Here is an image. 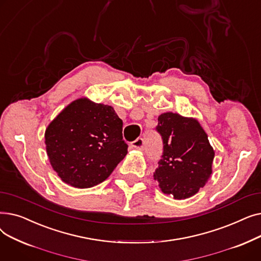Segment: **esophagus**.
<instances>
[{
    "instance_id": "1",
    "label": "esophagus",
    "mask_w": 261,
    "mask_h": 261,
    "mask_svg": "<svg viewBox=\"0 0 261 261\" xmlns=\"http://www.w3.org/2000/svg\"><path fill=\"white\" fill-rule=\"evenodd\" d=\"M131 146L134 148V149H138V150H143L144 147H145V142L142 138H139L136 139L134 142H132Z\"/></svg>"
}]
</instances>
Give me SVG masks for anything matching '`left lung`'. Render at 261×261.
<instances>
[{
	"mask_svg": "<svg viewBox=\"0 0 261 261\" xmlns=\"http://www.w3.org/2000/svg\"><path fill=\"white\" fill-rule=\"evenodd\" d=\"M156 131L163 139L164 151L153 173L162 193L175 200L195 196L213 173L214 148L200 122L177 113H163Z\"/></svg>",
	"mask_w": 261,
	"mask_h": 261,
	"instance_id": "left-lung-1",
	"label": "left lung"
}]
</instances>
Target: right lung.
<instances>
[{
  "mask_svg": "<svg viewBox=\"0 0 261 261\" xmlns=\"http://www.w3.org/2000/svg\"><path fill=\"white\" fill-rule=\"evenodd\" d=\"M44 138L53 169L76 188L103 182L128 153L122 120L114 109L87 97L66 106L50 121Z\"/></svg>",
  "mask_w": 261,
  "mask_h": 261,
  "instance_id": "right-lung-1",
  "label": "right lung"
}]
</instances>
